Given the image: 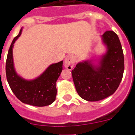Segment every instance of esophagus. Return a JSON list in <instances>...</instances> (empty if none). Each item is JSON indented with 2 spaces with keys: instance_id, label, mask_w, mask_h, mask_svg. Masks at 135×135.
I'll return each instance as SVG.
<instances>
[{
  "instance_id": "34e87169",
  "label": "esophagus",
  "mask_w": 135,
  "mask_h": 135,
  "mask_svg": "<svg viewBox=\"0 0 135 135\" xmlns=\"http://www.w3.org/2000/svg\"><path fill=\"white\" fill-rule=\"evenodd\" d=\"M75 64V59L73 56H68L65 59V62H64V66H65L67 69L71 70L74 67Z\"/></svg>"
}]
</instances>
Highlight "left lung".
<instances>
[{
  "mask_svg": "<svg viewBox=\"0 0 135 135\" xmlns=\"http://www.w3.org/2000/svg\"><path fill=\"white\" fill-rule=\"evenodd\" d=\"M102 38L108 51L102 57L100 65L95 67L86 61L77 64L71 71L78 94L88 101H98L113 95L123 76L124 55L118 36L108 30Z\"/></svg>",
  "mask_w": 135,
  "mask_h": 135,
  "instance_id": "8db88e82",
  "label": "left lung"
}]
</instances>
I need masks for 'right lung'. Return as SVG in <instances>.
Masks as SVG:
<instances>
[{"label": "right lung", "instance_id": "obj_1", "mask_svg": "<svg viewBox=\"0 0 135 135\" xmlns=\"http://www.w3.org/2000/svg\"><path fill=\"white\" fill-rule=\"evenodd\" d=\"M22 33L13 39L6 59V78L15 96L22 103L34 106L42 107L51 104L56 99V82L62 71L63 61L53 64L37 79L27 81L16 74L13 66V44Z\"/></svg>", "mask_w": 135, "mask_h": 135}]
</instances>
